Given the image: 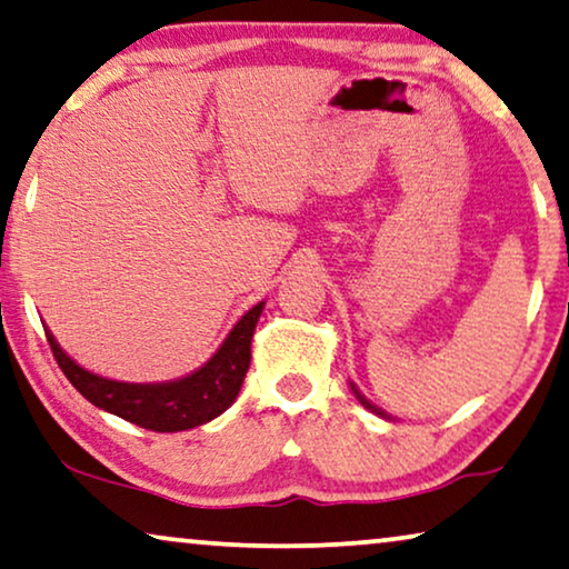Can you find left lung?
Instances as JSON below:
<instances>
[{
  "label": "left lung",
  "instance_id": "8db88e82",
  "mask_svg": "<svg viewBox=\"0 0 569 569\" xmlns=\"http://www.w3.org/2000/svg\"><path fill=\"white\" fill-rule=\"evenodd\" d=\"M352 391H355V396H358V401H360L362 406H366V409H370V411H376V413H380V417H386V413H383V411H380V409H376V406H372V403L368 401V398H366V396H362V393L358 391V388H355V386H352Z\"/></svg>",
  "mask_w": 569,
  "mask_h": 569
}]
</instances>
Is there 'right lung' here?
Segmentation results:
<instances>
[{"label": "right lung", "mask_w": 569, "mask_h": 569, "mask_svg": "<svg viewBox=\"0 0 569 569\" xmlns=\"http://www.w3.org/2000/svg\"><path fill=\"white\" fill-rule=\"evenodd\" d=\"M262 301L237 321L230 337L214 358L191 376L173 383H120L83 370L46 332L58 368L87 401L124 421L150 431H183L217 419L240 393L244 372L250 368V342L260 319Z\"/></svg>", "instance_id": "add662e5"}]
</instances>
